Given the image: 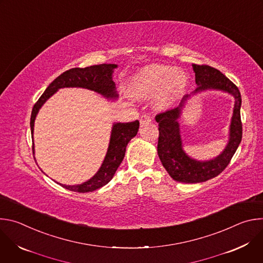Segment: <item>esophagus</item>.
<instances>
[{
    "label": "esophagus",
    "instance_id": "obj_1",
    "mask_svg": "<svg viewBox=\"0 0 263 263\" xmlns=\"http://www.w3.org/2000/svg\"><path fill=\"white\" fill-rule=\"evenodd\" d=\"M149 123H151V119H149V117H147V116H142V117L140 118V125H141V126L147 125V124H149Z\"/></svg>",
    "mask_w": 263,
    "mask_h": 263
}]
</instances>
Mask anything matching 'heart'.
Instances as JSON below:
<instances>
[{
	"mask_svg": "<svg viewBox=\"0 0 263 263\" xmlns=\"http://www.w3.org/2000/svg\"><path fill=\"white\" fill-rule=\"evenodd\" d=\"M189 79L181 69L161 64L140 68L130 79L128 92L135 100L145 101L155 97V108L167 110L184 96Z\"/></svg>",
	"mask_w": 263,
	"mask_h": 263,
	"instance_id": "obj_1",
	"label": "heart"
}]
</instances>
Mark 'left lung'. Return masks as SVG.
Listing matches in <instances>:
<instances>
[{
    "label": "left lung",
    "instance_id": "1",
    "mask_svg": "<svg viewBox=\"0 0 263 263\" xmlns=\"http://www.w3.org/2000/svg\"><path fill=\"white\" fill-rule=\"evenodd\" d=\"M193 69L198 86L196 90L191 95L184 96L177 108L156 117V122L159 124L157 145L159 159L168 175L174 180L182 183L205 182L219 175L229 164L242 137L240 121L241 96L238 88L224 74L213 67L193 64ZM207 90L221 91L232 95L235 99V107L227 146L217 157L207 161H198L184 152L178 121L186 102L193 96Z\"/></svg>",
    "mask_w": 263,
    "mask_h": 263
}]
</instances>
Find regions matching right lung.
<instances>
[{
  "label": "right lung",
  "instance_id": "add662e5",
  "mask_svg": "<svg viewBox=\"0 0 263 263\" xmlns=\"http://www.w3.org/2000/svg\"><path fill=\"white\" fill-rule=\"evenodd\" d=\"M118 66L119 65L115 63H103L99 65H91L85 68L74 67L61 73L59 77H57L48 86V88L45 90V92L42 95L40 100L36 102L32 109L30 120L32 138L34 133L35 119L37 115H39L41 108L53 95H55L61 88H84L101 95L108 101H117L119 99V93L114 81V72ZM138 128V121L131 123L112 124L107 152L98 172L90 179L81 184L65 185L58 182L56 183L60 184L68 191L77 193H89L101 189V187L109 183L110 180L114 178L117 170L125 157L127 144L133 137L136 136ZM34 154L35 148L33 138V155Z\"/></svg>",
  "mask_w": 263,
  "mask_h": 263
}]
</instances>
